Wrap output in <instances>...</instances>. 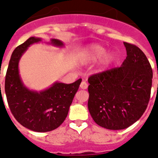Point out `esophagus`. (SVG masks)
I'll use <instances>...</instances> for the list:
<instances>
[{"label":"esophagus","mask_w":158,"mask_h":158,"mask_svg":"<svg viewBox=\"0 0 158 158\" xmlns=\"http://www.w3.org/2000/svg\"><path fill=\"white\" fill-rule=\"evenodd\" d=\"M88 87V84L86 81H82L80 84V88L82 89H86Z\"/></svg>","instance_id":"esophagus-1"}]
</instances>
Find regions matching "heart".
I'll return each instance as SVG.
<instances>
[{
	"label": "heart",
	"mask_w": 158,
	"mask_h": 158,
	"mask_svg": "<svg viewBox=\"0 0 158 158\" xmlns=\"http://www.w3.org/2000/svg\"><path fill=\"white\" fill-rule=\"evenodd\" d=\"M97 68L100 71H104L112 63L114 54L106 53V48L99 44H92L86 46L80 51L79 54V62L81 64H87L97 61Z\"/></svg>",
	"instance_id": "b5f03b06"
}]
</instances>
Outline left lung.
I'll list each match as a JSON object with an SVG mask.
<instances>
[{"label": "left lung", "mask_w": 158, "mask_h": 158, "mask_svg": "<svg viewBox=\"0 0 158 158\" xmlns=\"http://www.w3.org/2000/svg\"><path fill=\"white\" fill-rule=\"evenodd\" d=\"M127 57L121 67L88 79V109L103 128L120 130L139 120L148 105L153 72L144 53L124 42Z\"/></svg>", "instance_id": "8db88e82"}]
</instances>
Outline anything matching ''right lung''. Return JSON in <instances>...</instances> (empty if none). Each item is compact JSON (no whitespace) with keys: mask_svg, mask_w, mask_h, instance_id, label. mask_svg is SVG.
Listing matches in <instances>:
<instances>
[{"mask_svg":"<svg viewBox=\"0 0 158 158\" xmlns=\"http://www.w3.org/2000/svg\"><path fill=\"white\" fill-rule=\"evenodd\" d=\"M41 41V38L32 36L14 50L6 73L4 89L10 110L16 120L30 130L45 132L57 129L63 123L82 79L71 84L56 82L40 92L28 89L19 75V60L29 46ZM49 44L64 47L63 42L57 39H51Z\"/></svg>","mask_w":158,"mask_h":158,"instance_id":"add662e5","label":"right lung"}]
</instances>
